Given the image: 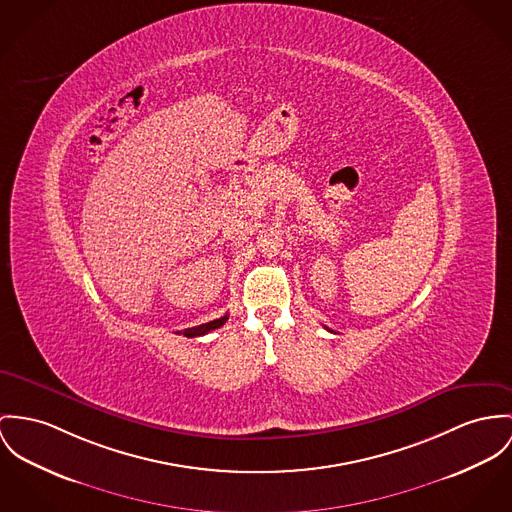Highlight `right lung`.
Instances as JSON below:
<instances>
[{
    "label": "right lung",
    "instance_id": "add662e5",
    "mask_svg": "<svg viewBox=\"0 0 512 512\" xmlns=\"http://www.w3.org/2000/svg\"><path fill=\"white\" fill-rule=\"evenodd\" d=\"M226 321H228V314L222 315L220 319H214V321L202 323V325H197V327L185 329V331H183V335H185V337H200V335H206V333H210L212 329H218V327H222ZM179 335H181V331H179Z\"/></svg>",
    "mask_w": 512,
    "mask_h": 512
}]
</instances>
